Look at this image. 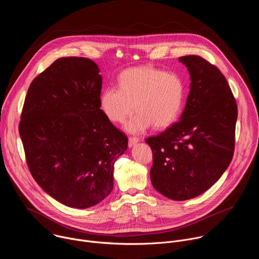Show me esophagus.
Here are the masks:
<instances>
[{
  "label": "esophagus",
  "instance_id": "1",
  "mask_svg": "<svg viewBox=\"0 0 259 259\" xmlns=\"http://www.w3.org/2000/svg\"><path fill=\"white\" fill-rule=\"evenodd\" d=\"M138 142H139V139H138L137 137H130L129 140H128V146L131 149L132 146H134V145L137 144Z\"/></svg>",
  "mask_w": 259,
  "mask_h": 259
}]
</instances>
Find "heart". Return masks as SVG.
Returning <instances> with one entry per match:
<instances>
[{
  "label": "heart",
  "mask_w": 259,
  "mask_h": 259,
  "mask_svg": "<svg viewBox=\"0 0 259 259\" xmlns=\"http://www.w3.org/2000/svg\"><path fill=\"white\" fill-rule=\"evenodd\" d=\"M118 82L119 88L102 90L99 106L110 122L122 123L135 105L136 115L125 125L128 133L138 134L153 125L165 129L178 119L187 95L186 82L178 73L143 65L125 69Z\"/></svg>",
  "instance_id": "1"
}]
</instances>
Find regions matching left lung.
<instances>
[{
    "label": "left lung",
    "instance_id": "1",
    "mask_svg": "<svg viewBox=\"0 0 259 259\" xmlns=\"http://www.w3.org/2000/svg\"><path fill=\"white\" fill-rule=\"evenodd\" d=\"M178 61L191 79L186 107L178 122L145 142L153 151V187L171 200L184 201L209 190L230 166L238 108L216 66L197 55Z\"/></svg>",
    "mask_w": 259,
    "mask_h": 259
}]
</instances>
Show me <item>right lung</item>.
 <instances>
[{"mask_svg": "<svg viewBox=\"0 0 259 259\" xmlns=\"http://www.w3.org/2000/svg\"><path fill=\"white\" fill-rule=\"evenodd\" d=\"M84 57L55 60L30 84L19 135L36 183L59 203L78 209L104 200L127 136L99 106L102 77Z\"/></svg>", "mask_w": 259, "mask_h": 259, "instance_id": "add662e5", "label": "right lung"}]
</instances>
